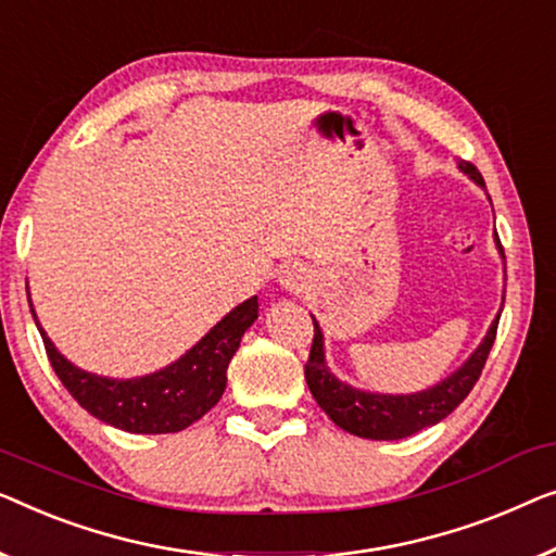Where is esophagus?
Listing matches in <instances>:
<instances>
[{"instance_id": "34e87169", "label": "esophagus", "mask_w": 556, "mask_h": 556, "mask_svg": "<svg viewBox=\"0 0 556 556\" xmlns=\"http://www.w3.org/2000/svg\"><path fill=\"white\" fill-rule=\"evenodd\" d=\"M280 283H283L288 291H303L305 288V273L298 268V265H288L280 276Z\"/></svg>"}]
</instances>
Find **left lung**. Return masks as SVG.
Returning a JSON list of instances; mask_svg holds the SVG:
<instances>
[{
    "label": "left lung",
    "mask_w": 556,
    "mask_h": 556,
    "mask_svg": "<svg viewBox=\"0 0 556 556\" xmlns=\"http://www.w3.org/2000/svg\"><path fill=\"white\" fill-rule=\"evenodd\" d=\"M458 170L469 175L479 188H484V178H481V173L471 163L458 160ZM496 248L504 258L498 238ZM313 326H316V333H313L311 356L308 364H305V381H308V389L313 399L318 401V406L324 408L336 426H341L343 431L353 433V437L374 441H399L426 429V426L439 424L441 418H446L469 396L473 383L479 381L481 368L486 364L489 351L494 345L498 316L492 320V326H489L484 341L477 345V351L452 376H446L444 381L431 386V389L416 393L361 391L356 386L341 381L328 368L324 331H320L316 318H313Z\"/></svg>",
    "instance_id": "1"
}]
</instances>
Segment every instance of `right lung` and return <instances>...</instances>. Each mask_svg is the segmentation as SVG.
Here are the masks:
<instances>
[{
  "label": "right lung",
  "mask_w": 556,
  "mask_h": 556,
  "mask_svg": "<svg viewBox=\"0 0 556 556\" xmlns=\"http://www.w3.org/2000/svg\"><path fill=\"white\" fill-rule=\"evenodd\" d=\"M31 316L54 374L85 412L130 433H175L188 429L220 401L230 358L236 356L240 338L258 318V295L236 305L170 366L135 378L98 376L75 366L54 349L35 308Z\"/></svg>",
  "instance_id": "1"
}]
</instances>
